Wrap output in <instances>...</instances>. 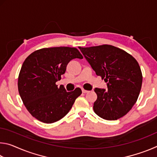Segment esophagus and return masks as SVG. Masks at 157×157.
<instances>
[{
  "instance_id": "34e87169",
  "label": "esophagus",
  "mask_w": 157,
  "mask_h": 157,
  "mask_svg": "<svg viewBox=\"0 0 157 157\" xmlns=\"http://www.w3.org/2000/svg\"><path fill=\"white\" fill-rule=\"evenodd\" d=\"M82 93H83V94H86V93L89 92V91H86V90H84V89H82Z\"/></svg>"
}]
</instances>
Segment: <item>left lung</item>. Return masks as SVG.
I'll list each match as a JSON object with an SVG mask.
<instances>
[{"instance_id": "1", "label": "left lung", "mask_w": 157, "mask_h": 157, "mask_svg": "<svg viewBox=\"0 0 157 157\" xmlns=\"http://www.w3.org/2000/svg\"><path fill=\"white\" fill-rule=\"evenodd\" d=\"M96 75L107 82V89L95 88V113L115 121L131 110L137 101L143 75L139 63L131 55L111 45L79 47Z\"/></svg>"}]
</instances>
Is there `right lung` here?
<instances>
[{
  "label": "right lung",
  "mask_w": 157,
  "mask_h": 157,
  "mask_svg": "<svg viewBox=\"0 0 157 157\" xmlns=\"http://www.w3.org/2000/svg\"><path fill=\"white\" fill-rule=\"evenodd\" d=\"M83 56L75 48L53 47L37 50L25 59L18 78V89L23 104L32 116L45 123L64 117L82 90L67 92L56 82L64 74L66 66Z\"/></svg>",
  "instance_id": "obj_1"
}]
</instances>
